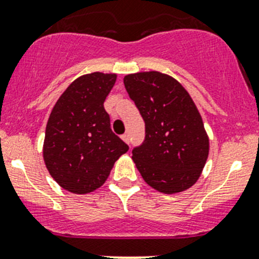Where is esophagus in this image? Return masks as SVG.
I'll return each mask as SVG.
<instances>
[{"label": "esophagus", "instance_id": "obj_1", "mask_svg": "<svg viewBox=\"0 0 259 259\" xmlns=\"http://www.w3.org/2000/svg\"><path fill=\"white\" fill-rule=\"evenodd\" d=\"M122 141H124V142H126V143L127 144H129L130 143V138H129V134H127V133H125V134H122Z\"/></svg>", "mask_w": 259, "mask_h": 259}]
</instances>
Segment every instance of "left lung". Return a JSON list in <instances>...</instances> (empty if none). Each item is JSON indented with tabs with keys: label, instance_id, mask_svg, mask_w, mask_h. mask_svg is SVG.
<instances>
[{
	"label": "left lung",
	"instance_id": "1",
	"mask_svg": "<svg viewBox=\"0 0 259 259\" xmlns=\"http://www.w3.org/2000/svg\"><path fill=\"white\" fill-rule=\"evenodd\" d=\"M124 84L146 124L143 143L133 149L141 175L166 194L190 188L206 165L209 142L189 93L158 71L126 75Z\"/></svg>",
	"mask_w": 259,
	"mask_h": 259
}]
</instances>
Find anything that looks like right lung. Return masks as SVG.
<instances>
[{
	"instance_id": "1",
	"label": "right lung",
	"mask_w": 259,
	"mask_h": 259,
	"mask_svg": "<svg viewBox=\"0 0 259 259\" xmlns=\"http://www.w3.org/2000/svg\"><path fill=\"white\" fill-rule=\"evenodd\" d=\"M115 74L92 72L72 81L48 118L43 158L57 184L87 194L106 181L113 163L129 146L111 130L103 107Z\"/></svg>"
}]
</instances>
